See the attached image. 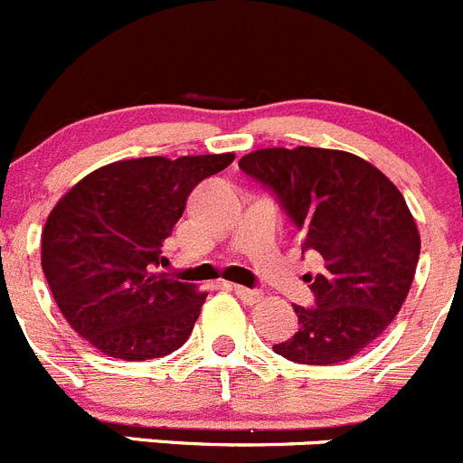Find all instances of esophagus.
<instances>
[{"mask_svg": "<svg viewBox=\"0 0 463 463\" xmlns=\"http://www.w3.org/2000/svg\"><path fill=\"white\" fill-rule=\"evenodd\" d=\"M232 290L233 295H236L241 301H245V304H254V301H259L260 295H263V292L256 290V288H245V286H232Z\"/></svg>", "mask_w": 463, "mask_h": 463, "instance_id": "34e87169", "label": "esophagus"}]
</instances>
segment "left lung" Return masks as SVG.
Masks as SVG:
<instances>
[{
  "label": "left lung",
  "mask_w": 463,
  "mask_h": 463,
  "mask_svg": "<svg viewBox=\"0 0 463 463\" xmlns=\"http://www.w3.org/2000/svg\"><path fill=\"white\" fill-rule=\"evenodd\" d=\"M241 171L274 195L324 269L306 274L313 306H295L299 328L274 354L299 364L358 355L392 324L420 254L401 191L351 153L299 146L245 155Z\"/></svg>",
  "instance_id": "obj_1"
}]
</instances>
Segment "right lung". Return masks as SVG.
<instances>
[{"label":"right lung","mask_w":463,"mask_h":463,"mask_svg":"<svg viewBox=\"0 0 463 463\" xmlns=\"http://www.w3.org/2000/svg\"><path fill=\"white\" fill-rule=\"evenodd\" d=\"M233 155L141 157L90 173L53 207L43 272L70 326L109 358L173 354L194 331L207 295L159 274L164 241L191 191Z\"/></svg>","instance_id":"add662e5"}]
</instances>
